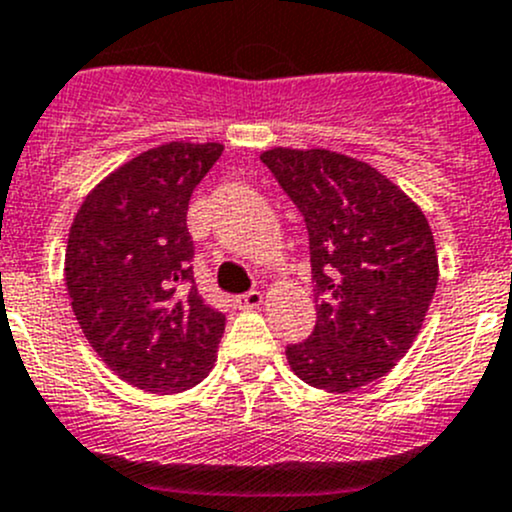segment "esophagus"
Here are the masks:
<instances>
[{
    "mask_svg": "<svg viewBox=\"0 0 512 512\" xmlns=\"http://www.w3.org/2000/svg\"><path fill=\"white\" fill-rule=\"evenodd\" d=\"M234 303L241 308V311H249V308H258L263 303V293L261 291L241 293V296L234 298Z\"/></svg>",
    "mask_w": 512,
    "mask_h": 512,
    "instance_id": "obj_1",
    "label": "esophagus"
}]
</instances>
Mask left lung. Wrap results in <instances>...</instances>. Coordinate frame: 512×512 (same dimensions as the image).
Segmentation results:
<instances>
[{"instance_id": "1", "label": "left lung", "mask_w": 512, "mask_h": 512, "mask_svg": "<svg viewBox=\"0 0 512 512\" xmlns=\"http://www.w3.org/2000/svg\"><path fill=\"white\" fill-rule=\"evenodd\" d=\"M308 229L316 326L286 348L308 386L348 393L386 376L421 333L438 256L421 206L366 161L328 149L261 154Z\"/></svg>"}]
</instances>
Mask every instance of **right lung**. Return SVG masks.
<instances>
[{
    "label": "right lung",
    "instance_id": "obj_1",
    "mask_svg": "<svg viewBox=\"0 0 512 512\" xmlns=\"http://www.w3.org/2000/svg\"><path fill=\"white\" fill-rule=\"evenodd\" d=\"M224 144L169 141L111 171L72 221L64 278L96 356L131 386L181 393L214 368L226 316L194 286L189 199Z\"/></svg>",
    "mask_w": 512,
    "mask_h": 512
}]
</instances>
